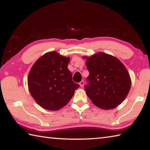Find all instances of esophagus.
<instances>
[{
    "label": "esophagus",
    "mask_w": 150,
    "mask_h": 150,
    "mask_svg": "<svg viewBox=\"0 0 150 150\" xmlns=\"http://www.w3.org/2000/svg\"><path fill=\"white\" fill-rule=\"evenodd\" d=\"M80 84V86L81 87H83V86H84V80H82L81 81V82L79 83Z\"/></svg>",
    "instance_id": "1"
}]
</instances>
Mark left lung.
Masks as SVG:
<instances>
[{"label":"left lung","mask_w":150,"mask_h":150,"mask_svg":"<svg viewBox=\"0 0 150 150\" xmlns=\"http://www.w3.org/2000/svg\"><path fill=\"white\" fill-rule=\"evenodd\" d=\"M86 64L89 76L84 88L94 104L109 110L121 104L131 87L129 74L123 64L114 56L98 52L87 58Z\"/></svg>","instance_id":"obj_1"}]
</instances>
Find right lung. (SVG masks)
Segmentation results:
<instances>
[{"label": "right lung", "mask_w": 150, "mask_h": 150, "mask_svg": "<svg viewBox=\"0 0 150 150\" xmlns=\"http://www.w3.org/2000/svg\"><path fill=\"white\" fill-rule=\"evenodd\" d=\"M69 62V58L54 51L42 56L32 67L28 78L29 91L43 108L52 111L62 108L80 87L72 81Z\"/></svg>", "instance_id": "add662e5"}]
</instances>
